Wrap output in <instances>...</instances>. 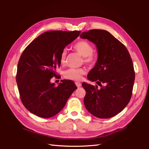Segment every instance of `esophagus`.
Here are the masks:
<instances>
[{
    "instance_id": "obj_1",
    "label": "esophagus",
    "mask_w": 149,
    "mask_h": 149,
    "mask_svg": "<svg viewBox=\"0 0 149 149\" xmlns=\"http://www.w3.org/2000/svg\"><path fill=\"white\" fill-rule=\"evenodd\" d=\"M75 84L77 88H80L81 86V84L80 82H75Z\"/></svg>"
}]
</instances>
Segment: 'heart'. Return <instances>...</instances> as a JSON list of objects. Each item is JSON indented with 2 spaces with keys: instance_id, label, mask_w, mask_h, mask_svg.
<instances>
[{
  "instance_id": "heart-1",
  "label": "heart",
  "mask_w": 149,
  "mask_h": 149,
  "mask_svg": "<svg viewBox=\"0 0 149 149\" xmlns=\"http://www.w3.org/2000/svg\"><path fill=\"white\" fill-rule=\"evenodd\" d=\"M74 49L80 54L83 57V61L89 65H93L97 61V54L93 52V46L86 40H80L73 46ZM66 51L63 49L60 55V63L61 65H64L66 58ZM86 73L83 68H70L64 72L63 76L69 80H79L83 75Z\"/></svg>"
}]
</instances>
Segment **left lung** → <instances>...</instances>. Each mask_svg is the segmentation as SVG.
I'll return each mask as SVG.
<instances>
[{
	"label": "left lung",
	"instance_id": "obj_1",
	"mask_svg": "<svg viewBox=\"0 0 149 149\" xmlns=\"http://www.w3.org/2000/svg\"><path fill=\"white\" fill-rule=\"evenodd\" d=\"M80 37L97 47L98 60L88 79L101 86L83 83L86 92L84 104L97 118H111L126 107L132 97L135 74L130 55L126 47L106 30L91 29L83 32Z\"/></svg>",
	"mask_w": 149,
	"mask_h": 149
}]
</instances>
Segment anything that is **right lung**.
<instances>
[{
	"instance_id": "1",
	"label": "right lung",
	"mask_w": 149,
	"mask_h": 149,
	"mask_svg": "<svg viewBox=\"0 0 149 149\" xmlns=\"http://www.w3.org/2000/svg\"><path fill=\"white\" fill-rule=\"evenodd\" d=\"M80 31H47L27 46L19 58L16 82L22 103L30 112L44 118L57 114L77 88L74 81L50 80L60 66V55L80 36Z\"/></svg>"
}]
</instances>
